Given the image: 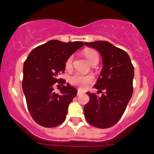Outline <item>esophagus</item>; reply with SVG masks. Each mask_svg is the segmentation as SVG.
<instances>
[{
    "label": "esophagus",
    "mask_w": 154,
    "mask_h": 154,
    "mask_svg": "<svg viewBox=\"0 0 154 154\" xmlns=\"http://www.w3.org/2000/svg\"><path fill=\"white\" fill-rule=\"evenodd\" d=\"M82 91L81 90V89H78V92H77V94H78V95H80V94H82Z\"/></svg>",
    "instance_id": "34e87169"
}]
</instances>
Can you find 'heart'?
<instances>
[{
  "label": "heart",
  "instance_id": "obj_1",
  "mask_svg": "<svg viewBox=\"0 0 154 154\" xmlns=\"http://www.w3.org/2000/svg\"><path fill=\"white\" fill-rule=\"evenodd\" d=\"M84 56L87 59V61L90 64H92L94 61L99 60V55L96 51L92 49H86L83 52ZM73 58L72 56L69 57L65 62L66 69H70L72 65ZM94 80V77L92 75H84L81 73H75L69 78V82L72 85L77 86L81 89H85L89 84L92 83Z\"/></svg>",
  "mask_w": 154,
  "mask_h": 154
}]
</instances>
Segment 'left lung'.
Here are the masks:
<instances>
[{
  "label": "left lung",
  "instance_id": "left-lung-1",
  "mask_svg": "<svg viewBox=\"0 0 154 154\" xmlns=\"http://www.w3.org/2000/svg\"><path fill=\"white\" fill-rule=\"evenodd\" d=\"M102 56L103 69L94 87L101 96L88 92L89 102L84 106L87 122L99 129L114 126L120 119L133 95L134 68L127 53L106 41L88 43Z\"/></svg>",
  "mask_w": 154,
  "mask_h": 154
}]
</instances>
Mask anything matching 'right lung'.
<instances>
[{"mask_svg": "<svg viewBox=\"0 0 154 154\" xmlns=\"http://www.w3.org/2000/svg\"><path fill=\"white\" fill-rule=\"evenodd\" d=\"M82 46L81 42L51 40L32 50L24 62L22 89L30 114L40 126L55 127L65 121L77 89L69 83L63 85L65 81L59 75L64 72L68 58ZM59 85L63 88L57 94L54 88Z\"/></svg>", "mask_w": 154, "mask_h": 154, "instance_id": "1", "label": "right lung"}]
</instances>
